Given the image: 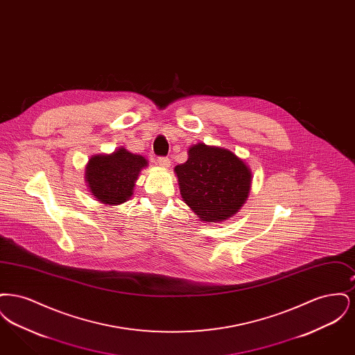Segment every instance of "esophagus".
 Returning a JSON list of instances; mask_svg holds the SVG:
<instances>
[{
	"instance_id": "1",
	"label": "esophagus",
	"mask_w": 355,
	"mask_h": 355,
	"mask_svg": "<svg viewBox=\"0 0 355 355\" xmlns=\"http://www.w3.org/2000/svg\"><path fill=\"white\" fill-rule=\"evenodd\" d=\"M157 162H158V165H159L161 168H169L170 166V159L168 157H159V158L157 159Z\"/></svg>"
}]
</instances>
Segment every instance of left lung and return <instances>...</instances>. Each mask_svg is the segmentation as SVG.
Returning <instances> with one entry per match:
<instances>
[{"label":"left lung","mask_w":355,"mask_h":355,"mask_svg":"<svg viewBox=\"0 0 355 355\" xmlns=\"http://www.w3.org/2000/svg\"><path fill=\"white\" fill-rule=\"evenodd\" d=\"M174 171L186 205L205 222L233 217L252 185V171L234 153L205 144L191 146L187 161Z\"/></svg>","instance_id":"left-lung-1"}]
</instances>
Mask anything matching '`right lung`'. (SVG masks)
<instances>
[{
	"label": "right lung",
	"mask_w": 355,
	"mask_h": 355,
	"mask_svg": "<svg viewBox=\"0 0 355 355\" xmlns=\"http://www.w3.org/2000/svg\"><path fill=\"white\" fill-rule=\"evenodd\" d=\"M146 166L142 155L119 148L112 154L92 157L85 178L94 198L105 205H119L132 197L138 174Z\"/></svg>",
	"instance_id": "add662e5"
}]
</instances>
